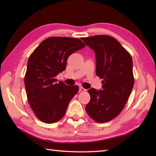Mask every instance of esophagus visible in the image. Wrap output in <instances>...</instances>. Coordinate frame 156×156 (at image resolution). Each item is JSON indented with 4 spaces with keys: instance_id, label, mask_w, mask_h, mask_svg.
<instances>
[{
    "instance_id": "esophagus-1",
    "label": "esophagus",
    "mask_w": 156,
    "mask_h": 156,
    "mask_svg": "<svg viewBox=\"0 0 156 156\" xmlns=\"http://www.w3.org/2000/svg\"><path fill=\"white\" fill-rule=\"evenodd\" d=\"M79 89H80V91H87V89L83 88V87H80V88H79Z\"/></svg>"
}]
</instances>
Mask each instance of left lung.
<instances>
[{"mask_svg":"<svg viewBox=\"0 0 156 156\" xmlns=\"http://www.w3.org/2000/svg\"><path fill=\"white\" fill-rule=\"evenodd\" d=\"M96 55V73L102 79V89L88 90L87 114L97 122L112 120L122 112L133 87V61L116 39L107 35L81 38Z\"/></svg>","mask_w":156,"mask_h":156,"instance_id":"1","label":"left lung"}]
</instances>
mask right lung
I'll list each match as a JSON object with an SVG mask.
<instances>
[{
  "mask_svg": "<svg viewBox=\"0 0 156 156\" xmlns=\"http://www.w3.org/2000/svg\"><path fill=\"white\" fill-rule=\"evenodd\" d=\"M85 47L78 38L49 37L30 55L25 76L29 104L42 122L53 123L65 115L78 86H67L56 76L65 70L69 56Z\"/></svg>",
  "mask_w": 156,
  "mask_h": 156,
  "instance_id": "obj_1",
  "label": "right lung"
}]
</instances>
